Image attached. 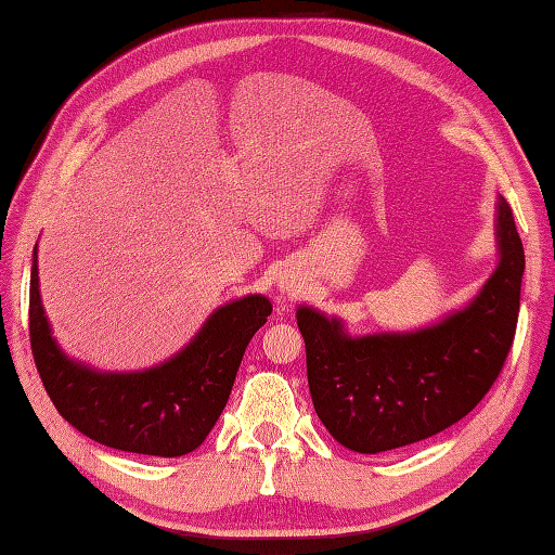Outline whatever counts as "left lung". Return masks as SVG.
<instances>
[{"label":"left lung","mask_w":555,"mask_h":555,"mask_svg":"<svg viewBox=\"0 0 555 555\" xmlns=\"http://www.w3.org/2000/svg\"><path fill=\"white\" fill-rule=\"evenodd\" d=\"M499 267L465 310L410 334L352 338L344 322L298 308L317 417L358 453L439 434L475 410L508 358L525 271L513 209L499 197Z\"/></svg>","instance_id":"obj_1"}]
</instances>
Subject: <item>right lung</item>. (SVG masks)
<instances>
[{"label":"right lung","instance_id":"1","mask_svg":"<svg viewBox=\"0 0 555 555\" xmlns=\"http://www.w3.org/2000/svg\"><path fill=\"white\" fill-rule=\"evenodd\" d=\"M269 314L264 296H245L211 312L191 344L159 367L98 372L66 358L52 338L33 250L28 328L44 391L80 434L119 451L159 457L195 451L227 408L243 352Z\"/></svg>","mask_w":555,"mask_h":555}]
</instances>
